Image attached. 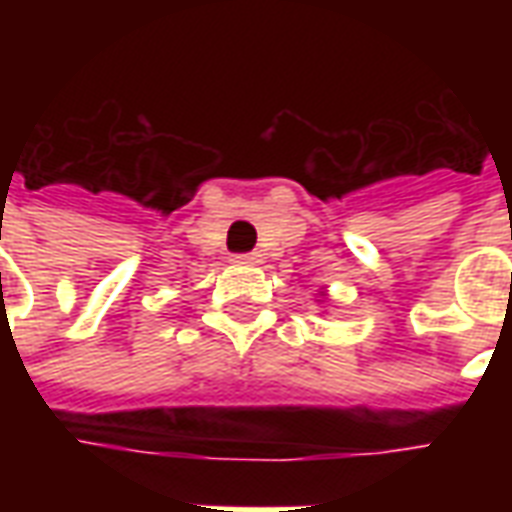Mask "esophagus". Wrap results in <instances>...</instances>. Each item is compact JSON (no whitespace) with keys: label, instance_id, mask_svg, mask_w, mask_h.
<instances>
[{"label":"esophagus","instance_id":"obj_1","mask_svg":"<svg viewBox=\"0 0 512 512\" xmlns=\"http://www.w3.org/2000/svg\"><path fill=\"white\" fill-rule=\"evenodd\" d=\"M235 263H249V266H255V263H260V255H235Z\"/></svg>","mask_w":512,"mask_h":512}]
</instances>
